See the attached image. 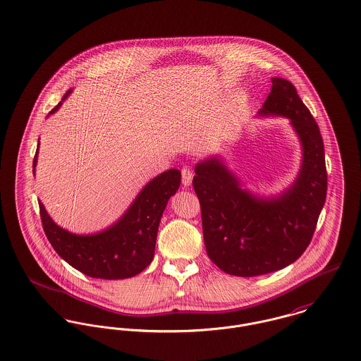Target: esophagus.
<instances>
[{"mask_svg":"<svg viewBox=\"0 0 361 361\" xmlns=\"http://www.w3.org/2000/svg\"><path fill=\"white\" fill-rule=\"evenodd\" d=\"M192 177H194V173H192V170L190 167L184 166L181 169V181H183L184 187H190L191 185Z\"/></svg>","mask_w":361,"mask_h":361,"instance_id":"obj_1","label":"esophagus"}]
</instances>
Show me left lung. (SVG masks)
Instances as JSON below:
<instances>
[{"mask_svg":"<svg viewBox=\"0 0 361 361\" xmlns=\"http://www.w3.org/2000/svg\"><path fill=\"white\" fill-rule=\"evenodd\" d=\"M258 116L288 118L300 139L302 162L288 188L268 197L252 194L219 155L197 162L192 180L209 258L225 274L242 278L297 261L312 240L327 195L323 139L295 86L272 78Z\"/></svg>","mask_w":361,"mask_h":361,"instance_id":"left-lung-1","label":"left lung"}]
</instances>
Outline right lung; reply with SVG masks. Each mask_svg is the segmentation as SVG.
Returning a JSON list of instances; mask_svg holds the SVG:
<instances>
[{
  "mask_svg": "<svg viewBox=\"0 0 361 361\" xmlns=\"http://www.w3.org/2000/svg\"><path fill=\"white\" fill-rule=\"evenodd\" d=\"M67 90L61 102L52 111L55 114L71 94ZM39 141L32 162L35 174ZM181 183V171L169 169L152 178L136 196L123 216L111 226L92 235H77L59 226L39 204L42 226L56 252L73 268L90 278L116 280L133 278L142 272L152 261L161 217L167 200L177 192Z\"/></svg>",
  "mask_w": 361,
  "mask_h": 361,
  "instance_id": "1",
  "label": "right lung"
}]
</instances>
